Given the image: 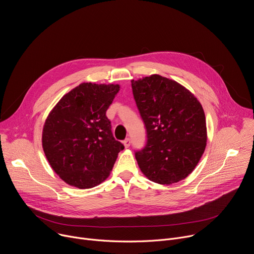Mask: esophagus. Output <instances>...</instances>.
Returning <instances> with one entry per match:
<instances>
[{
	"mask_svg": "<svg viewBox=\"0 0 254 254\" xmlns=\"http://www.w3.org/2000/svg\"><path fill=\"white\" fill-rule=\"evenodd\" d=\"M123 143H124L125 148H128V147L130 146V139H129V138H126V139L123 141Z\"/></svg>",
	"mask_w": 254,
	"mask_h": 254,
	"instance_id": "obj_1",
	"label": "esophagus"
}]
</instances>
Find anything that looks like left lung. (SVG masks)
<instances>
[{"label": "left lung", "instance_id": "left-lung-1", "mask_svg": "<svg viewBox=\"0 0 254 254\" xmlns=\"http://www.w3.org/2000/svg\"><path fill=\"white\" fill-rule=\"evenodd\" d=\"M147 144L135 153L137 165L150 181L171 185L188 177L207 142L206 119L196 96L177 81L158 74L131 80Z\"/></svg>", "mask_w": 254, "mask_h": 254}]
</instances>
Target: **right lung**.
<instances>
[{
    "instance_id": "1",
    "label": "right lung",
    "mask_w": 254,
    "mask_h": 254,
    "mask_svg": "<svg viewBox=\"0 0 254 254\" xmlns=\"http://www.w3.org/2000/svg\"><path fill=\"white\" fill-rule=\"evenodd\" d=\"M119 84L83 82L66 93L48 115L42 147L53 171L70 186L93 188L110 176L125 149L116 140L106 111Z\"/></svg>"
}]
</instances>
